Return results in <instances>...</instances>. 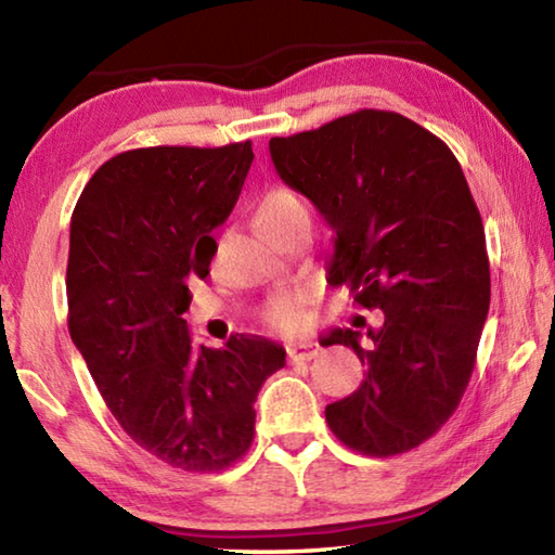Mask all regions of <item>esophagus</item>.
<instances>
[{
    "label": "esophagus",
    "mask_w": 555,
    "mask_h": 555,
    "mask_svg": "<svg viewBox=\"0 0 555 555\" xmlns=\"http://www.w3.org/2000/svg\"><path fill=\"white\" fill-rule=\"evenodd\" d=\"M288 362H308L313 360V357H318V352H321V347H318L315 343H296L288 347Z\"/></svg>",
    "instance_id": "1"
}]
</instances>
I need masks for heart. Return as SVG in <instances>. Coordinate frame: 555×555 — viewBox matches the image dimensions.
Returning <instances> with one entry per match:
<instances>
[{
    "mask_svg": "<svg viewBox=\"0 0 555 555\" xmlns=\"http://www.w3.org/2000/svg\"><path fill=\"white\" fill-rule=\"evenodd\" d=\"M306 208L294 193L284 191V188H274L264 195V201L259 205V224L267 230V234L279 232L294 224L296 220H306ZM308 291L304 288H288L279 291L271 296L264 308L259 311L261 323L269 325L271 331L279 333H294L306 323L308 311Z\"/></svg>",
    "mask_w": 555,
    "mask_h": 555,
    "instance_id": "heart-1",
    "label": "heart"
}]
</instances>
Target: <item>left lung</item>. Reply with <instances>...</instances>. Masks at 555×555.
I'll return each mask as SVG.
<instances>
[{
    "mask_svg": "<svg viewBox=\"0 0 555 555\" xmlns=\"http://www.w3.org/2000/svg\"><path fill=\"white\" fill-rule=\"evenodd\" d=\"M269 152L335 230L331 284L384 313L367 340L350 327L323 340L364 364L357 391L327 403V426L357 453H406L453 416L490 311L485 228L463 168L436 134L384 109L274 137Z\"/></svg>",
    "mask_w": 555,
    "mask_h": 555,
    "instance_id": "8db88e82",
    "label": "left lung"
}]
</instances>
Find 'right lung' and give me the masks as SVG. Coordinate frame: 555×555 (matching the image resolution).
Returning <instances> with one entry per match:
<instances>
[{"label":"right lung","mask_w":555,"mask_h":555,"mask_svg":"<svg viewBox=\"0 0 555 555\" xmlns=\"http://www.w3.org/2000/svg\"><path fill=\"white\" fill-rule=\"evenodd\" d=\"M251 142L146 146L112 156L70 220L68 331L125 434L185 473H220L255 440V401L284 347L230 335L195 347L188 279L210 274Z\"/></svg>","instance_id":"right-lung-1"}]
</instances>
